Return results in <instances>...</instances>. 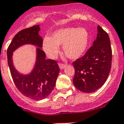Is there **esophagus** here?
I'll list each match as a JSON object with an SVG mask.
<instances>
[{
  "mask_svg": "<svg viewBox=\"0 0 124 124\" xmlns=\"http://www.w3.org/2000/svg\"><path fill=\"white\" fill-rule=\"evenodd\" d=\"M59 67H60V69H64V68H65V64H59Z\"/></svg>",
  "mask_w": 124,
  "mask_h": 124,
  "instance_id": "obj_1",
  "label": "esophagus"
}]
</instances>
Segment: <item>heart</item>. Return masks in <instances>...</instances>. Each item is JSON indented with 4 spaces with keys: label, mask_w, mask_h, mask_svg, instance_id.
<instances>
[{
    "label": "heart",
    "mask_w": 124,
    "mask_h": 124,
    "mask_svg": "<svg viewBox=\"0 0 124 124\" xmlns=\"http://www.w3.org/2000/svg\"><path fill=\"white\" fill-rule=\"evenodd\" d=\"M89 41V35L83 28L66 27L55 31L52 38L46 36L43 41L45 53L54 58L59 52V45H63L65 56L71 59H77L86 51Z\"/></svg>",
    "instance_id": "heart-1"
}]
</instances>
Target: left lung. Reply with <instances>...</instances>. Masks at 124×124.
I'll use <instances>...</instances> for the list:
<instances>
[{"mask_svg":"<svg viewBox=\"0 0 124 124\" xmlns=\"http://www.w3.org/2000/svg\"><path fill=\"white\" fill-rule=\"evenodd\" d=\"M112 52L108 34L99 25L93 45L83 57L72 62L75 74L73 83L78 90L92 93L106 81L111 67Z\"/></svg>","mask_w":124,"mask_h":124,"instance_id":"left-lung-1","label":"left lung"}]
</instances>
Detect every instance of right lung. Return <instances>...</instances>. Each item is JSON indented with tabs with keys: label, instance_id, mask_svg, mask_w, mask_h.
Listing matches in <instances>:
<instances>
[{
	"label": "right lung",
	"instance_id": "right-lung-1",
	"mask_svg": "<svg viewBox=\"0 0 124 124\" xmlns=\"http://www.w3.org/2000/svg\"><path fill=\"white\" fill-rule=\"evenodd\" d=\"M39 31L38 25L20 31L15 35L7 51L8 65L15 85L22 94L36 101L42 100L51 93L60 71L57 61L46 59L45 53L41 49L43 39L39 35ZM27 44L38 47L36 64L31 73L22 75L13 65L12 54L17 48Z\"/></svg>",
	"mask_w": 124,
	"mask_h": 124
}]
</instances>
